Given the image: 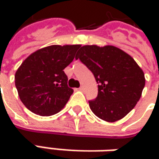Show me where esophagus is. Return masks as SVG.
I'll use <instances>...</instances> for the list:
<instances>
[{
	"mask_svg": "<svg viewBox=\"0 0 159 159\" xmlns=\"http://www.w3.org/2000/svg\"><path fill=\"white\" fill-rule=\"evenodd\" d=\"M79 90H80V91H83V90H84V87H83V86L80 87Z\"/></svg>",
	"mask_w": 159,
	"mask_h": 159,
	"instance_id": "34e87169",
	"label": "esophagus"
}]
</instances>
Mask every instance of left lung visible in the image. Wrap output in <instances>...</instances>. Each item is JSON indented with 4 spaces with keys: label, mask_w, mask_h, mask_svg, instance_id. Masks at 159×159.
Listing matches in <instances>:
<instances>
[{
    "label": "left lung",
    "mask_w": 159,
    "mask_h": 159,
    "mask_svg": "<svg viewBox=\"0 0 159 159\" xmlns=\"http://www.w3.org/2000/svg\"><path fill=\"white\" fill-rule=\"evenodd\" d=\"M93 72L98 96L89 100L91 111L100 119L113 123L135 107L145 87V75L134 59L114 46H83L76 53Z\"/></svg>",
    "instance_id": "obj_1"
}]
</instances>
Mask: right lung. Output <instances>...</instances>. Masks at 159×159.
Segmentation results:
<instances>
[{
  "label": "right lung",
  "mask_w": 159,
  "mask_h": 159,
  "mask_svg": "<svg viewBox=\"0 0 159 159\" xmlns=\"http://www.w3.org/2000/svg\"><path fill=\"white\" fill-rule=\"evenodd\" d=\"M81 45H52L26 58L15 73V86L23 104L33 113L52 116L66 106L73 89L64 69Z\"/></svg>",
  "instance_id": "obj_1"
}]
</instances>
